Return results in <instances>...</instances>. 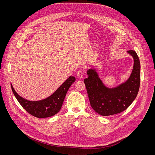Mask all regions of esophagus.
Here are the masks:
<instances>
[{"label": "esophagus", "instance_id": "1", "mask_svg": "<svg viewBox=\"0 0 155 155\" xmlns=\"http://www.w3.org/2000/svg\"><path fill=\"white\" fill-rule=\"evenodd\" d=\"M77 77H78L79 78H80V79L83 78V71H82L81 70H80V71H78L77 72Z\"/></svg>", "mask_w": 155, "mask_h": 155}]
</instances>
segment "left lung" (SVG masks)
Masks as SVG:
<instances>
[{"label": "left lung", "instance_id": "obj_1", "mask_svg": "<svg viewBox=\"0 0 155 155\" xmlns=\"http://www.w3.org/2000/svg\"><path fill=\"white\" fill-rule=\"evenodd\" d=\"M127 53L134 60L133 69L124 82L115 87L107 86L95 68L86 71L87 78L84 80L91 107L102 116H109L122 112L136 99L140 81V64L135 51Z\"/></svg>", "mask_w": 155, "mask_h": 155}]
</instances>
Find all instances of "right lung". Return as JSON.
I'll use <instances>...</instances> for the list:
<instances>
[{
	"mask_svg": "<svg viewBox=\"0 0 155 155\" xmlns=\"http://www.w3.org/2000/svg\"><path fill=\"white\" fill-rule=\"evenodd\" d=\"M75 81V78L70 76L51 96L36 101H29L20 96L15 91L12 83L11 87L19 103L29 114L37 118H43L52 117L59 112L68 90Z\"/></svg>",
	"mask_w": 155,
	"mask_h": 155,
	"instance_id": "add662e5",
	"label": "right lung"
}]
</instances>
